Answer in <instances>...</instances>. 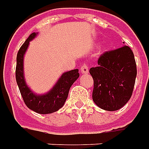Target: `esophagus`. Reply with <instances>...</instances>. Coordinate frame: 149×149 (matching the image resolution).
<instances>
[{
	"instance_id": "esophagus-1",
	"label": "esophagus",
	"mask_w": 149,
	"mask_h": 149,
	"mask_svg": "<svg viewBox=\"0 0 149 149\" xmlns=\"http://www.w3.org/2000/svg\"><path fill=\"white\" fill-rule=\"evenodd\" d=\"M81 73L82 74H88L89 73V67L86 64H82V67L80 68Z\"/></svg>"
}]
</instances>
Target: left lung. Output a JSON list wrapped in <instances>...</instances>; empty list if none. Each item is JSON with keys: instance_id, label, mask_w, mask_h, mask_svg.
<instances>
[{"instance_id": "left-lung-1", "label": "left lung", "mask_w": 149, "mask_h": 149, "mask_svg": "<svg viewBox=\"0 0 149 149\" xmlns=\"http://www.w3.org/2000/svg\"><path fill=\"white\" fill-rule=\"evenodd\" d=\"M91 67L94 79L93 101L101 109L115 111L123 107L132 96L136 77L135 58L130 47L105 52Z\"/></svg>"}]
</instances>
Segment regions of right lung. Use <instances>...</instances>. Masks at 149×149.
Here are the masks:
<instances>
[{"label": "right lung", "instance_id": "obj_1", "mask_svg": "<svg viewBox=\"0 0 149 149\" xmlns=\"http://www.w3.org/2000/svg\"><path fill=\"white\" fill-rule=\"evenodd\" d=\"M38 35L33 32L20 47L17 56L16 79L24 102L29 109L40 114L52 113L62 108L68 96L70 86L79 77V69L64 72L55 86L47 93L37 94L26 84L24 75V57L28 49L29 42Z\"/></svg>", "mask_w": 149, "mask_h": 149}]
</instances>
